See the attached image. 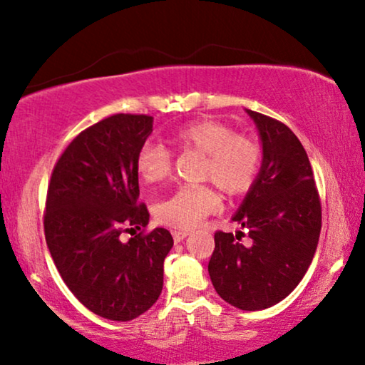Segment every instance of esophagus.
<instances>
[{"label": "esophagus", "instance_id": "34e87169", "mask_svg": "<svg viewBox=\"0 0 365 365\" xmlns=\"http://www.w3.org/2000/svg\"><path fill=\"white\" fill-rule=\"evenodd\" d=\"M188 235H190V232H188V230H173V232H172V237H173L175 244H178V242H182V240L185 239V237H188Z\"/></svg>", "mask_w": 365, "mask_h": 365}]
</instances>
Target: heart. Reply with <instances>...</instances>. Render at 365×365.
<instances>
[{
  "mask_svg": "<svg viewBox=\"0 0 365 365\" xmlns=\"http://www.w3.org/2000/svg\"><path fill=\"white\" fill-rule=\"evenodd\" d=\"M170 143L178 152L203 155L200 178L215 183L228 197L245 195L259 178L264 147L252 135L237 133L218 120H197L175 128ZM173 157L168 148L145 143L135 160L138 177L145 183L162 182L172 173ZM220 198L207 183L180 187L155 207V218L163 225L192 228L217 212Z\"/></svg>",
  "mask_w": 365,
  "mask_h": 365,
  "instance_id": "1",
  "label": "heart"
}]
</instances>
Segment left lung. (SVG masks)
I'll return each instance as SVG.
<instances>
[{"label": "left lung", "instance_id": "8db88e82", "mask_svg": "<svg viewBox=\"0 0 365 365\" xmlns=\"http://www.w3.org/2000/svg\"><path fill=\"white\" fill-rule=\"evenodd\" d=\"M264 145V163L233 220L249 244L215 232L208 274L233 307L262 310L284 300L307 272L319 244L322 207L300 140L282 121L249 110Z\"/></svg>", "mask_w": 365, "mask_h": 365}]
</instances>
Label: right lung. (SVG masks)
I'll return each mask as SVG.
<instances>
[{
  "label": "right lung",
  "instance_id": "obj_1",
  "mask_svg": "<svg viewBox=\"0 0 365 365\" xmlns=\"http://www.w3.org/2000/svg\"><path fill=\"white\" fill-rule=\"evenodd\" d=\"M152 121L116 113L78 133L53 168L43 213L46 245L66 287L93 314L121 322L157 302L173 247L167 228L147 232V205L138 203L135 160ZM125 232L133 235L128 242Z\"/></svg>",
  "mask_w": 365,
  "mask_h": 365
}]
</instances>
